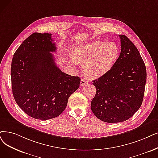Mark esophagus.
<instances>
[{"label":"esophagus","instance_id":"34e87169","mask_svg":"<svg viewBox=\"0 0 158 158\" xmlns=\"http://www.w3.org/2000/svg\"><path fill=\"white\" fill-rule=\"evenodd\" d=\"M87 84V81H85L84 79H81L80 81V86H84Z\"/></svg>","mask_w":158,"mask_h":158}]
</instances>
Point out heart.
<instances>
[{
    "label": "heart",
    "instance_id": "1",
    "mask_svg": "<svg viewBox=\"0 0 158 158\" xmlns=\"http://www.w3.org/2000/svg\"><path fill=\"white\" fill-rule=\"evenodd\" d=\"M119 53V48L115 43L94 41L73 47L71 58L74 64L81 65V72L86 77L97 79L111 70Z\"/></svg>",
    "mask_w": 158,
    "mask_h": 158
}]
</instances>
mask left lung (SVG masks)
Here are the masks:
<instances>
[{
    "instance_id": "obj_1",
    "label": "left lung",
    "mask_w": 158,
    "mask_h": 158,
    "mask_svg": "<svg viewBox=\"0 0 158 158\" xmlns=\"http://www.w3.org/2000/svg\"><path fill=\"white\" fill-rule=\"evenodd\" d=\"M121 50L111 70L93 81L95 96L91 102L98 118L108 123L127 121L143 102L147 70L139 52L128 37L118 35Z\"/></svg>"
}]
</instances>
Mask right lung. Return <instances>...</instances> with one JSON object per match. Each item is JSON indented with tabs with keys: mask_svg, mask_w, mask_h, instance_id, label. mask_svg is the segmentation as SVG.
I'll return each mask as SVG.
<instances>
[{
	"mask_svg": "<svg viewBox=\"0 0 158 158\" xmlns=\"http://www.w3.org/2000/svg\"><path fill=\"white\" fill-rule=\"evenodd\" d=\"M51 34L34 33L19 46L11 61L13 95L31 117L48 120L65 110L68 99L80 86V78L62 72L52 53Z\"/></svg>",
	"mask_w": 158,
	"mask_h": 158,
	"instance_id": "right-lung-1",
	"label": "right lung"
}]
</instances>
